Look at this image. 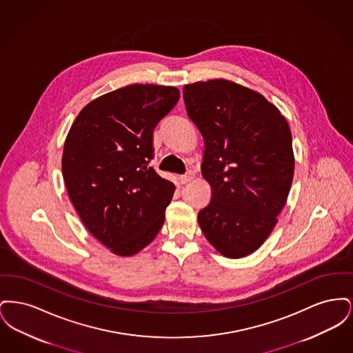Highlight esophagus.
Segmentation results:
<instances>
[{
  "mask_svg": "<svg viewBox=\"0 0 353 353\" xmlns=\"http://www.w3.org/2000/svg\"><path fill=\"white\" fill-rule=\"evenodd\" d=\"M193 177H194L193 170H188L185 174L180 176V181H181V184H186V183L192 181V180H193Z\"/></svg>",
  "mask_w": 353,
  "mask_h": 353,
  "instance_id": "34e87169",
  "label": "esophagus"
}]
</instances>
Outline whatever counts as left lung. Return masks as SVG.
Wrapping results in <instances>:
<instances>
[{
  "label": "left lung",
  "mask_w": 353,
  "mask_h": 353,
  "mask_svg": "<svg viewBox=\"0 0 353 353\" xmlns=\"http://www.w3.org/2000/svg\"><path fill=\"white\" fill-rule=\"evenodd\" d=\"M183 92L205 140L201 172L212 186L199 213L202 233L222 255L246 256L287 201L295 165L290 127L261 94L225 79L186 84Z\"/></svg>",
  "instance_id": "8db88e82"
}]
</instances>
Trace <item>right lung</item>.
Wrapping results in <instances>:
<instances>
[{
    "mask_svg": "<svg viewBox=\"0 0 353 353\" xmlns=\"http://www.w3.org/2000/svg\"><path fill=\"white\" fill-rule=\"evenodd\" d=\"M180 99L176 87L131 84L88 103L72 123L62 173L87 230L134 255L160 232L174 185L150 167L153 130Z\"/></svg>",
    "mask_w": 353,
    "mask_h": 353,
    "instance_id": "1",
    "label": "right lung"
}]
</instances>
